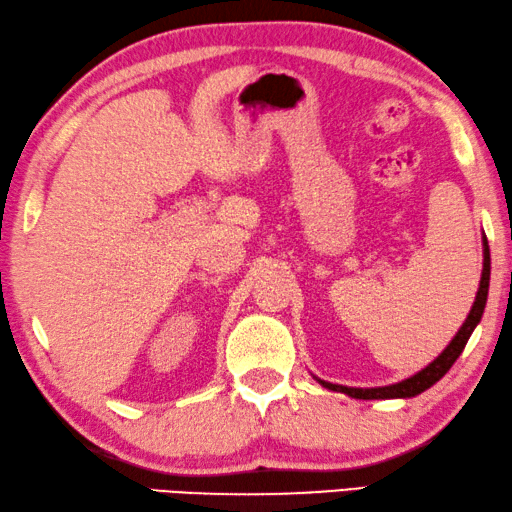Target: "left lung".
<instances>
[{"label":"left lung","mask_w":512,"mask_h":512,"mask_svg":"<svg viewBox=\"0 0 512 512\" xmlns=\"http://www.w3.org/2000/svg\"><path fill=\"white\" fill-rule=\"evenodd\" d=\"M487 292H489V246L487 239L482 236V276H480V287L478 294H475V301L471 306L469 315H466L464 325L459 327L455 338L448 343L441 355H438L434 362L424 366L422 371H417L415 376L403 378L394 385H385V387H348V385H336V383H327V380L315 378L322 387H327L331 392H341L348 394L352 399H410L422 394L424 390H429L431 385H436L445 373L450 371V366L457 362V357L462 355L464 345L469 343V338L473 334V329L478 327V322L482 320V313H485V304H487Z\"/></svg>","instance_id":"8db88e82"}]
</instances>
